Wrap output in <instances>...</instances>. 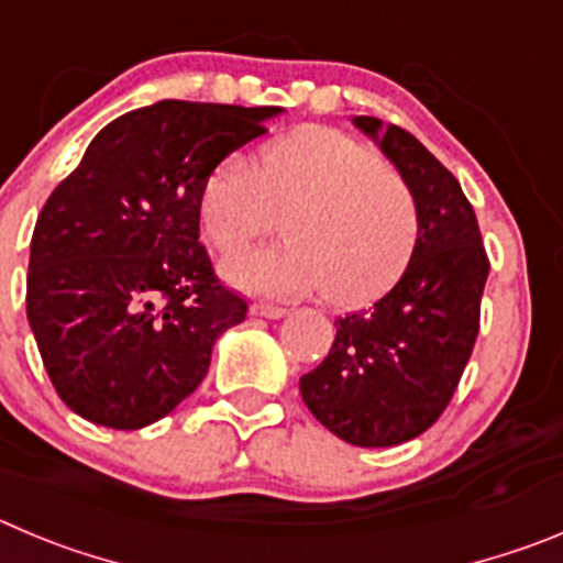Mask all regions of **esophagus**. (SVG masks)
I'll use <instances>...</instances> for the list:
<instances>
[{
	"instance_id": "obj_1",
	"label": "esophagus",
	"mask_w": 563,
	"mask_h": 563,
	"mask_svg": "<svg viewBox=\"0 0 563 563\" xmlns=\"http://www.w3.org/2000/svg\"><path fill=\"white\" fill-rule=\"evenodd\" d=\"M251 312L260 318H271V321H278V318L287 316V309L278 307V303H254V307H251Z\"/></svg>"
}]
</instances>
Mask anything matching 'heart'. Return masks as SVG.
<instances>
[{
    "instance_id": "1",
    "label": "heart",
    "mask_w": 563,
    "mask_h": 563,
    "mask_svg": "<svg viewBox=\"0 0 563 563\" xmlns=\"http://www.w3.org/2000/svg\"><path fill=\"white\" fill-rule=\"evenodd\" d=\"M287 211V242L231 256L225 278L256 296L327 292L338 307L383 296L419 242V203L396 169L345 133L307 128L265 144L254 167L231 156L198 200L200 229L231 254Z\"/></svg>"
}]
</instances>
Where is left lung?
I'll use <instances>...</instances> for the list:
<instances>
[{
	"instance_id": "left-lung-1",
	"label": "left lung",
	"mask_w": 563,
	"mask_h": 563,
	"mask_svg": "<svg viewBox=\"0 0 563 563\" xmlns=\"http://www.w3.org/2000/svg\"><path fill=\"white\" fill-rule=\"evenodd\" d=\"M419 203V242L405 273L371 309L334 321L327 360L301 376L303 405L354 446L421 435L450 405L481 329L488 256L455 175L412 133L354 117Z\"/></svg>"
}]
</instances>
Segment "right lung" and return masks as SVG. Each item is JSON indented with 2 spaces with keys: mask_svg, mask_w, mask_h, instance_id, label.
<instances>
[{
  "mask_svg": "<svg viewBox=\"0 0 563 563\" xmlns=\"http://www.w3.org/2000/svg\"><path fill=\"white\" fill-rule=\"evenodd\" d=\"M285 108L162 100L108 122L30 242L27 321L69 410L139 430L187 399L245 321L200 245L203 180Z\"/></svg>",
  "mask_w": 563,
  "mask_h": 563,
  "instance_id": "obj_1",
  "label": "right lung"
}]
</instances>
